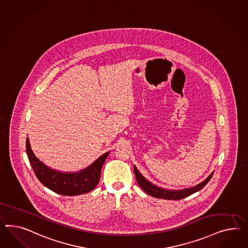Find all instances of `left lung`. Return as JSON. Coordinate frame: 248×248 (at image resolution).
<instances>
[{"mask_svg": "<svg viewBox=\"0 0 248 248\" xmlns=\"http://www.w3.org/2000/svg\"><path fill=\"white\" fill-rule=\"evenodd\" d=\"M134 170L136 180H137V183L143 189V191H145L148 195L154 197V198L162 199V200H170H170H174V201L182 200V199H185L187 196L201 190V188H203L207 185V183L210 181V179L212 178V175L214 173V172H211V174L209 175L205 181H202L197 186L177 190V189H168V188L158 187L157 185H154V183L146 180L135 166H134Z\"/></svg>", "mask_w": 248, "mask_h": 248, "instance_id": "left-lung-1", "label": "left lung"}]
</instances>
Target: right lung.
<instances>
[{
  "label": "right lung",
  "instance_id": "right-lung-1",
  "mask_svg": "<svg viewBox=\"0 0 248 248\" xmlns=\"http://www.w3.org/2000/svg\"><path fill=\"white\" fill-rule=\"evenodd\" d=\"M28 158L38 180L54 192L64 196L85 194L93 190L100 180L101 170L110 152L101 155L87 168L76 172H64L48 167L36 157L26 140Z\"/></svg>",
  "mask_w": 248,
  "mask_h": 248
}]
</instances>
